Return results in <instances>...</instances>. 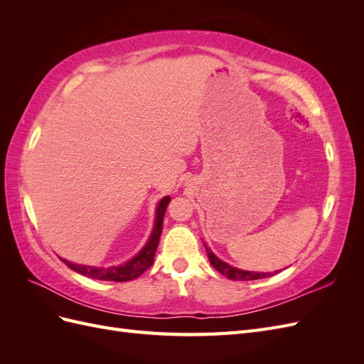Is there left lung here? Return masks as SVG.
<instances>
[{
    "label": "left lung",
    "mask_w": 364,
    "mask_h": 364,
    "mask_svg": "<svg viewBox=\"0 0 364 364\" xmlns=\"http://www.w3.org/2000/svg\"><path fill=\"white\" fill-rule=\"evenodd\" d=\"M206 247V252H208V258L209 261H211L213 267L220 272L222 274H225L226 278L232 279V281H255V279H262V278H269V277H273V273H278V272H273V273H258V272H247V270H240L237 267H232L229 266L228 262L218 259L214 253L211 252V249H209L208 246Z\"/></svg>",
    "instance_id": "8db88e82"
}]
</instances>
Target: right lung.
Returning <instances> with one entry per match:
<instances>
[{
  "label": "right lung",
  "mask_w": 364,
  "mask_h": 364,
  "mask_svg": "<svg viewBox=\"0 0 364 364\" xmlns=\"http://www.w3.org/2000/svg\"><path fill=\"white\" fill-rule=\"evenodd\" d=\"M170 203V197H164V199L159 202L158 209H156V220H155V228H153V232L150 235V240L147 241V245L142 247L136 255L129 259L127 262L121 264V266L115 267H107V269H100V267H92V266H83V264H74L71 261H67L60 258L67 266L83 274V277L98 279V281H115V282H126L138 278L139 274L144 273L151 264L153 258H155V252L159 245V238L162 232V223H164V214L165 209H167Z\"/></svg>",
  "instance_id": "obj_1"
}]
</instances>
